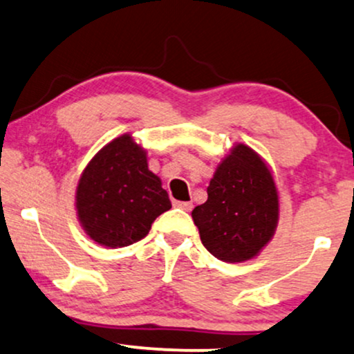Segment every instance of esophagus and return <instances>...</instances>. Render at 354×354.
Instances as JSON below:
<instances>
[{"instance_id": "1", "label": "esophagus", "mask_w": 354, "mask_h": 354, "mask_svg": "<svg viewBox=\"0 0 354 354\" xmlns=\"http://www.w3.org/2000/svg\"><path fill=\"white\" fill-rule=\"evenodd\" d=\"M174 205L183 210H186V212H189L192 209V203H185V201H174Z\"/></svg>"}]
</instances>
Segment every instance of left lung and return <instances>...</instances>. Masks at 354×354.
Segmentation results:
<instances>
[{
    "instance_id": "left-lung-1",
    "label": "left lung",
    "mask_w": 354,
    "mask_h": 354,
    "mask_svg": "<svg viewBox=\"0 0 354 354\" xmlns=\"http://www.w3.org/2000/svg\"><path fill=\"white\" fill-rule=\"evenodd\" d=\"M201 241L227 263L257 257L274 235L279 198L268 165L248 145L239 144L218 165L207 201L192 210Z\"/></svg>"
}]
</instances>
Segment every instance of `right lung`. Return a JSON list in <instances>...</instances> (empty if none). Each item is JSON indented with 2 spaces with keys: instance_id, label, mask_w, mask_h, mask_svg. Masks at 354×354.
I'll list each match as a JSON object with an SVG mask.
<instances>
[{
  "instance_id": "1",
  "label": "right lung",
  "mask_w": 354,
  "mask_h": 354,
  "mask_svg": "<svg viewBox=\"0 0 354 354\" xmlns=\"http://www.w3.org/2000/svg\"><path fill=\"white\" fill-rule=\"evenodd\" d=\"M171 209L147 153L124 133L102 147L84 168L77 187V214L89 239L111 248L147 236L160 214Z\"/></svg>"
}]
</instances>
